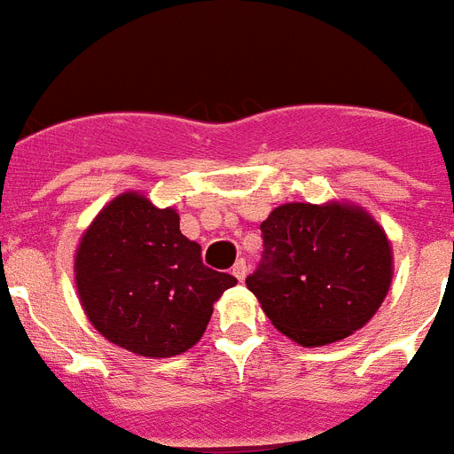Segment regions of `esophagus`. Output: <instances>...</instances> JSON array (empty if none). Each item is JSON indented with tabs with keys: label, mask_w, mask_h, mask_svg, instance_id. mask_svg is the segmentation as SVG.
<instances>
[{
	"label": "esophagus",
	"mask_w": 454,
	"mask_h": 454,
	"mask_svg": "<svg viewBox=\"0 0 454 454\" xmlns=\"http://www.w3.org/2000/svg\"><path fill=\"white\" fill-rule=\"evenodd\" d=\"M232 276L238 278V281H244V276H247V260L239 258L235 265H232Z\"/></svg>",
	"instance_id": "1"
}]
</instances>
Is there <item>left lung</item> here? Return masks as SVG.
<instances>
[{"label":"left lung","mask_w":454,"mask_h":454,"mask_svg":"<svg viewBox=\"0 0 454 454\" xmlns=\"http://www.w3.org/2000/svg\"><path fill=\"white\" fill-rule=\"evenodd\" d=\"M260 231L265 254L247 287L271 325L297 345L352 336L391 290V239L361 205H278Z\"/></svg>","instance_id":"1"}]
</instances>
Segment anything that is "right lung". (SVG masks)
<instances>
[{
    "instance_id": "obj_1",
    "label": "right lung",
    "mask_w": 454,
    "mask_h": 454,
    "mask_svg": "<svg viewBox=\"0 0 454 454\" xmlns=\"http://www.w3.org/2000/svg\"><path fill=\"white\" fill-rule=\"evenodd\" d=\"M238 283L203 265L200 244L180 232V215L139 192L109 200L74 251V286L100 336L145 358L187 352L212 306Z\"/></svg>"
}]
</instances>
